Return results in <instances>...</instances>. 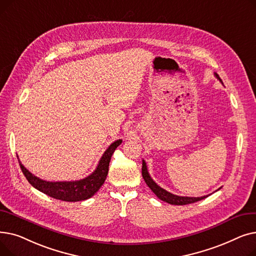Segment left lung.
Segmentation results:
<instances>
[{
  "instance_id": "left-lung-1",
  "label": "left lung",
  "mask_w": 256,
  "mask_h": 256,
  "mask_svg": "<svg viewBox=\"0 0 256 256\" xmlns=\"http://www.w3.org/2000/svg\"><path fill=\"white\" fill-rule=\"evenodd\" d=\"M214 76H216L222 83V80L216 72H214ZM142 176H143L146 184L150 188V190L158 196V198L165 201V202H167V204H173V206H184V204H194V202H197V201L202 200L208 196V195H206V196H201V197H186V196L174 195V194L166 191L165 189H163V188L158 186L154 182V180L150 178L144 160H142Z\"/></svg>"
}]
</instances>
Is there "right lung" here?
<instances>
[{
	"label": "right lung",
	"instance_id": "add662e5",
	"mask_svg": "<svg viewBox=\"0 0 256 256\" xmlns=\"http://www.w3.org/2000/svg\"><path fill=\"white\" fill-rule=\"evenodd\" d=\"M121 142H122V140L119 139L108 147V150L104 152L102 156L100 158L96 169L94 170L89 176L80 180L46 182L35 176L28 169L24 168V166L20 163V160L18 163L24 176L35 189L55 199H59L62 201H70V202H76V201L89 199L100 190V188L102 186L106 178L111 156L115 150L121 144Z\"/></svg>",
	"mask_w": 256,
	"mask_h": 256
}]
</instances>
